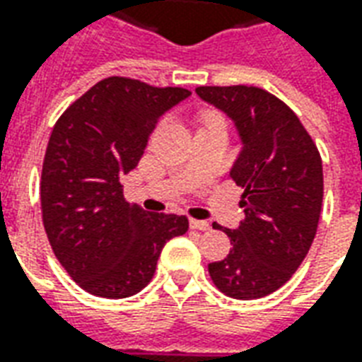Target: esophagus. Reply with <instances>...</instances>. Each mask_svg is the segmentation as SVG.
Listing matches in <instances>:
<instances>
[{"instance_id": "1", "label": "esophagus", "mask_w": 362, "mask_h": 362, "mask_svg": "<svg viewBox=\"0 0 362 362\" xmlns=\"http://www.w3.org/2000/svg\"><path fill=\"white\" fill-rule=\"evenodd\" d=\"M189 227L197 228V230H209L211 225L207 221H199V219H189Z\"/></svg>"}]
</instances>
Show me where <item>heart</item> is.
Instances as JSON below:
<instances>
[{"label":"heart","instance_id":"1","mask_svg":"<svg viewBox=\"0 0 362 362\" xmlns=\"http://www.w3.org/2000/svg\"><path fill=\"white\" fill-rule=\"evenodd\" d=\"M217 122H221V124H223V118L215 116V114H207V116H205V124H217Z\"/></svg>","mask_w":362,"mask_h":362}]
</instances>
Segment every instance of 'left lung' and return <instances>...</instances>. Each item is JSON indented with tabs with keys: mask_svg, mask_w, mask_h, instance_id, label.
Instances as JSON below:
<instances>
[{
	"mask_svg": "<svg viewBox=\"0 0 362 362\" xmlns=\"http://www.w3.org/2000/svg\"><path fill=\"white\" fill-rule=\"evenodd\" d=\"M196 93L235 119L244 143L230 178L244 189L246 217L236 230H223L233 248L209 264V275L227 296L262 298L285 285L310 250L324 197L322 157L298 116L266 89L230 85Z\"/></svg>",
	"mask_w": 362,
	"mask_h": 362,
	"instance_id": "8db88e82",
	"label": "left lung"
}]
</instances>
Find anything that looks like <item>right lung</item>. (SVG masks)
I'll return each instance as SVG.
<instances>
[{
  "label": "right lung",
  "instance_id": "obj_1",
  "mask_svg": "<svg viewBox=\"0 0 362 362\" xmlns=\"http://www.w3.org/2000/svg\"><path fill=\"white\" fill-rule=\"evenodd\" d=\"M192 95L106 77L69 104L52 129L40 178L44 230L59 264L87 293L126 298L153 279L160 250L188 217L147 213L124 197L158 118Z\"/></svg>",
  "mask_w": 362,
  "mask_h": 362
}]
</instances>
